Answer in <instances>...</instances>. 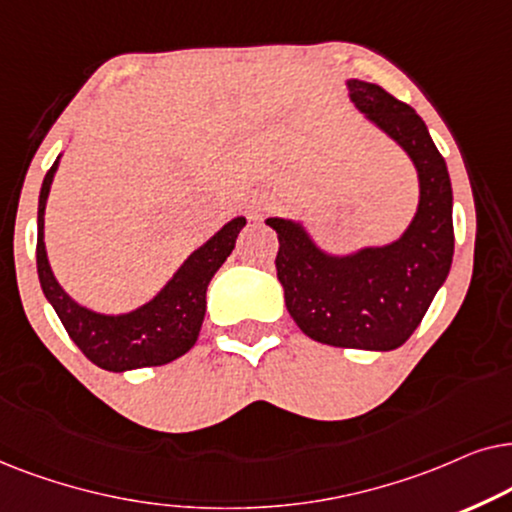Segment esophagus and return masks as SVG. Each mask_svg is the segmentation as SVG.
<instances>
[{
    "mask_svg": "<svg viewBox=\"0 0 512 512\" xmlns=\"http://www.w3.org/2000/svg\"><path fill=\"white\" fill-rule=\"evenodd\" d=\"M264 210H267V206H264V201H260V199H252L248 203V217H250V220H260Z\"/></svg>",
    "mask_w": 512,
    "mask_h": 512,
    "instance_id": "obj_1",
    "label": "esophagus"
}]
</instances>
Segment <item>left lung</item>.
<instances>
[{"label":"left lung","mask_w":512,"mask_h":512,"mask_svg":"<svg viewBox=\"0 0 512 512\" xmlns=\"http://www.w3.org/2000/svg\"><path fill=\"white\" fill-rule=\"evenodd\" d=\"M346 88L356 109L398 142L417 168L419 206L410 227L393 243L332 255L302 222L269 217L267 224L278 234V281L299 330L339 349L393 351L417 330L452 267V182L410 105L370 81L349 79Z\"/></svg>","instance_id":"8db88e82"}]
</instances>
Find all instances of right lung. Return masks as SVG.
I'll use <instances>...</instances> for the list:
<instances>
[{"label":"right lung","instance_id":"obj_1","mask_svg":"<svg viewBox=\"0 0 512 512\" xmlns=\"http://www.w3.org/2000/svg\"><path fill=\"white\" fill-rule=\"evenodd\" d=\"M60 156L42 182L37 210V274L44 297L56 309L67 335L93 365L107 372L166 365L185 356L199 339L206 316V290L215 271L234 250L245 217H234L187 257L159 295L135 311L109 316L74 302L53 276L44 245V213Z\"/></svg>","mask_w":512,"mask_h":512}]
</instances>
